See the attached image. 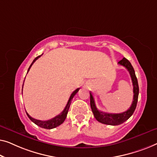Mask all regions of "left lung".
I'll return each mask as SVG.
<instances>
[{
    "label": "left lung",
    "instance_id": "obj_1",
    "mask_svg": "<svg viewBox=\"0 0 157 157\" xmlns=\"http://www.w3.org/2000/svg\"><path fill=\"white\" fill-rule=\"evenodd\" d=\"M119 65H122L129 71L130 76H131L132 84H133V92H134V98L133 101H132L131 107L129 109H128L127 111L122 112V113L119 114H112V113H107V112H103L99 111L98 108L96 107L95 101H94V98L92 96L91 92H90V106H91L92 111L93 112L94 117H95L97 120L99 122L108 125H119L124 122L126 120H127L132 114H133L134 110L136 109V104L138 101V96H139V85L138 81L136 79L135 72L132 64L130 62L124 57L118 63Z\"/></svg>",
    "mask_w": 157,
    "mask_h": 157
}]
</instances>
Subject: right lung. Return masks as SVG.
<instances>
[{"mask_svg":"<svg viewBox=\"0 0 157 157\" xmlns=\"http://www.w3.org/2000/svg\"><path fill=\"white\" fill-rule=\"evenodd\" d=\"M43 56V54L40 55V56H37V57H35L34 59V60L33 61V63H31V65L28 68V71L30 70V68L31 67V66L33 65V64L35 61L37 60V59L39 58L40 57ZM27 72V73H28ZM79 88H78V89L75 90V91L72 92L71 94V95L70 97V99L69 100H68L67 103V105H66V107H65V109L63 112H61L60 114H58V115H57L56 117H55L54 118L51 119V120H46V121H41V120H35V119H33V117H31L29 114H28V112H26V114H27V115L28 117L30 120L32 121L33 122H34L35 124H37V126H39V127H40L42 128H44V129H53V128H56L57 127H58L59 125H60L61 124H63L64 122V121L65 120L66 117H67V112H68V110H69V108H70V104H71V101L72 98H74V96L75 95V94L78 93V92L79 91ZM26 112V111H25Z\"/></svg>","mask_w":157,"mask_h":157,"instance_id":"add662e5","label":"right lung"}]
</instances>
